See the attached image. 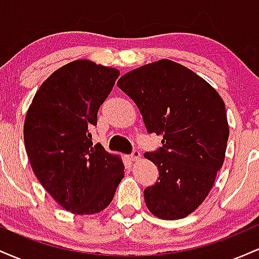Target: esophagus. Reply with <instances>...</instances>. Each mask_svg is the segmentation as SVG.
Here are the masks:
<instances>
[{
	"label": "esophagus",
	"instance_id": "34e87169",
	"mask_svg": "<svg viewBox=\"0 0 259 259\" xmlns=\"http://www.w3.org/2000/svg\"><path fill=\"white\" fill-rule=\"evenodd\" d=\"M140 156H141V153H140L138 150H134L129 157L132 160H138L140 158Z\"/></svg>",
	"mask_w": 259,
	"mask_h": 259
}]
</instances>
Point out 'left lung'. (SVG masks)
<instances>
[{
  "mask_svg": "<svg viewBox=\"0 0 259 259\" xmlns=\"http://www.w3.org/2000/svg\"><path fill=\"white\" fill-rule=\"evenodd\" d=\"M117 85L136 103L147 132L163 136L162 147L145 153L159 170L144 191L147 208L167 221L187 217L209 194L224 162L229 125L222 97L169 59L134 69Z\"/></svg>",
  "mask_w": 259,
  "mask_h": 259,
  "instance_id": "left-lung-1",
  "label": "left lung"
}]
</instances>
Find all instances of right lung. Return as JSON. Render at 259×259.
Masks as SVG:
<instances>
[{
  "instance_id": "1",
  "label": "right lung",
  "mask_w": 259,
  "mask_h": 259,
  "mask_svg": "<svg viewBox=\"0 0 259 259\" xmlns=\"http://www.w3.org/2000/svg\"><path fill=\"white\" fill-rule=\"evenodd\" d=\"M118 76L114 68L70 62L44 81L26 113L24 142L32 170L74 214L105 209L124 177L119 157L92 144L90 133Z\"/></svg>"
}]
</instances>
